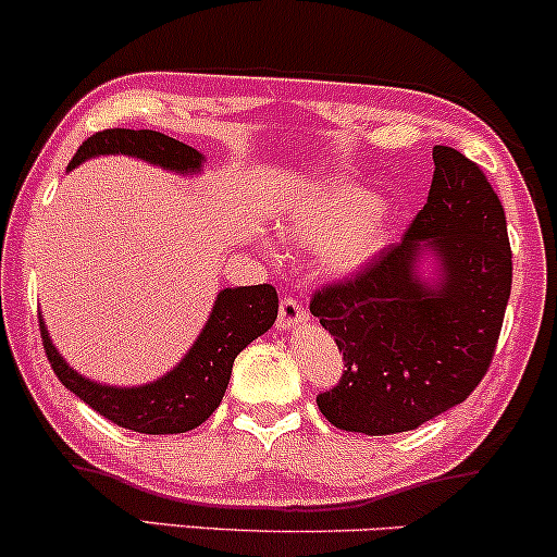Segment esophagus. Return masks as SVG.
I'll return each mask as SVG.
<instances>
[{
  "mask_svg": "<svg viewBox=\"0 0 557 557\" xmlns=\"http://www.w3.org/2000/svg\"><path fill=\"white\" fill-rule=\"evenodd\" d=\"M307 322V309L296 301V298H283L280 301V314H277V327L280 330H293Z\"/></svg>",
  "mask_w": 557,
  "mask_h": 557,
  "instance_id": "34e87169",
  "label": "esophagus"
}]
</instances>
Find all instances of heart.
I'll use <instances>...</instances> for the list:
<instances>
[{"label": "heart", "mask_w": 557, "mask_h": 557, "mask_svg": "<svg viewBox=\"0 0 557 557\" xmlns=\"http://www.w3.org/2000/svg\"><path fill=\"white\" fill-rule=\"evenodd\" d=\"M280 232L293 246L320 250V264L333 277L364 269L383 248L386 213L375 195L354 185H327L290 203Z\"/></svg>", "instance_id": "heart-1"}]
</instances>
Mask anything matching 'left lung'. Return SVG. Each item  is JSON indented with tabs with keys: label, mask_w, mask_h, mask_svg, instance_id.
Returning <instances> with one entry per match:
<instances>
[{
	"label": "left lung",
	"mask_w": 557,
	"mask_h": 557,
	"mask_svg": "<svg viewBox=\"0 0 557 557\" xmlns=\"http://www.w3.org/2000/svg\"><path fill=\"white\" fill-rule=\"evenodd\" d=\"M433 166L401 243L309 304L344 351V377L317 396L341 431H414L466 401L492 364L512 285L505 209L462 152L436 145Z\"/></svg>",
	"instance_id": "1"
}]
</instances>
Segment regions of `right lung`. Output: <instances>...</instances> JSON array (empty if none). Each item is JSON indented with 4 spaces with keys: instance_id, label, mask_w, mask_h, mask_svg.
<instances>
[{
    "instance_id": "obj_1",
    "label": "right lung",
    "mask_w": 557,
    "mask_h": 557,
    "mask_svg": "<svg viewBox=\"0 0 557 557\" xmlns=\"http://www.w3.org/2000/svg\"><path fill=\"white\" fill-rule=\"evenodd\" d=\"M132 156L180 176L200 174L206 156L180 139L152 129H106L91 134L76 150L69 171L89 158ZM277 290L272 285L219 290L213 309L195 344L166 375L143 386H108L71 368L39 317L41 341L54 375L82 401L110 423L137 433H185L211 418L227 391L232 364L250 341L264 335L277 320Z\"/></svg>"
}]
</instances>
